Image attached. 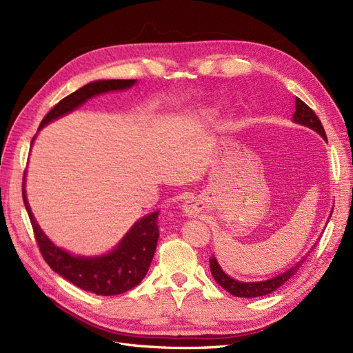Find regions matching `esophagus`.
<instances>
[{"mask_svg":"<svg viewBox=\"0 0 353 353\" xmlns=\"http://www.w3.org/2000/svg\"><path fill=\"white\" fill-rule=\"evenodd\" d=\"M183 210L187 216H197L200 213V205L199 201H196L194 199H188L184 201L183 205Z\"/></svg>","mask_w":353,"mask_h":353,"instance_id":"1","label":"esophagus"}]
</instances>
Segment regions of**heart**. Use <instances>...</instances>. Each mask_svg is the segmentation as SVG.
Here are the masks:
<instances>
[{
  "mask_svg": "<svg viewBox=\"0 0 353 353\" xmlns=\"http://www.w3.org/2000/svg\"><path fill=\"white\" fill-rule=\"evenodd\" d=\"M218 112H219V105L215 104V105H208V108H205V109H200L199 114L203 117H210L213 114H216Z\"/></svg>",
  "mask_w": 353,
  "mask_h": 353,
  "instance_id": "1",
  "label": "heart"
}]
</instances>
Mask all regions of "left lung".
<instances>
[{"label": "left lung", "instance_id": "left-lung-1", "mask_svg": "<svg viewBox=\"0 0 353 353\" xmlns=\"http://www.w3.org/2000/svg\"><path fill=\"white\" fill-rule=\"evenodd\" d=\"M293 121L296 123H301V125L311 128V130L318 132L327 141V135H325V131H324V126H323L321 121L318 119V116L315 114V112L311 108H309L306 103H303L301 99H296V112L293 114ZM303 261L305 259L299 261L293 266V268L285 271L281 275L274 276V279H271V280L259 281V283H241V281L231 279L230 275H227L225 272L221 270V266L216 262L215 256H212V258L209 259L210 272L213 275V279H215V281L222 288H225L228 293H231L232 296H237V297H258V296H265V294H270V293L275 292L276 288L281 287L287 280L292 279V276L296 274V271L301 268V265L303 263Z\"/></svg>", "mask_w": 353, "mask_h": 353}]
</instances>
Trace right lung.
Instances as JSON below:
<instances>
[{
	"instance_id": "add662e5",
	"label": "right lung",
	"mask_w": 353,
	"mask_h": 353,
	"mask_svg": "<svg viewBox=\"0 0 353 353\" xmlns=\"http://www.w3.org/2000/svg\"><path fill=\"white\" fill-rule=\"evenodd\" d=\"M135 82V79H109L83 85L78 91L60 100L46 114L44 119L41 121L39 130L51 121L57 119V117L78 109L79 105L94 97V95L117 90H128ZM32 143H34V140H32ZM22 194L42 258L48 263L50 268L61 275L63 279H66L72 284L82 288V290L100 296L125 293L143 281L148 271V266L152 263L159 239V212H153L135 222L134 227L126 232L122 241L110 253L97 256V258H83V256H73L69 252L57 248L42 232L34 215H32L26 199L25 175Z\"/></svg>"
}]
</instances>
